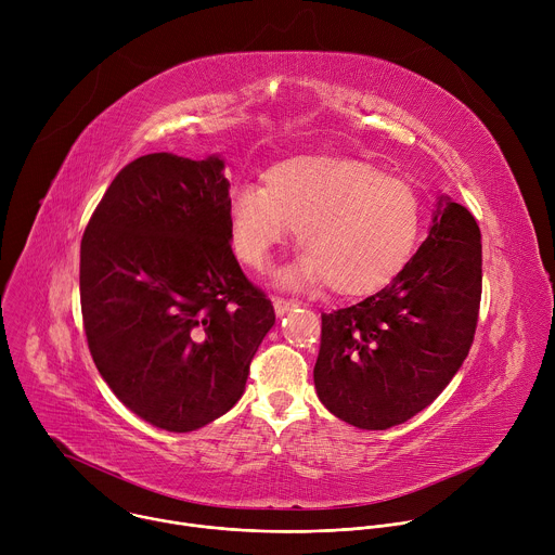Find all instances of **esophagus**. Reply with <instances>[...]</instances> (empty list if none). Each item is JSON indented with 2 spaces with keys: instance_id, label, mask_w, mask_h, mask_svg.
Listing matches in <instances>:
<instances>
[{
  "instance_id": "obj_1",
  "label": "esophagus",
  "mask_w": 555,
  "mask_h": 555,
  "mask_svg": "<svg viewBox=\"0 0 555 555\" xmlns=\"http://www.w3.org/2000/svg\"><path fill=\"white\" fill-rule=\"evenodd\" d=\"M272 305H274V311L276 315H285L289 309L296 307V300H289V298H281V296H274L272 298Z\"/></svg>"
}]
</instances>
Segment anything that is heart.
<instances>
[{"label": "heart", "mask_w": 555, "mask_h": 555, "mask_svg": "<svg viewBox=\"0 0 555 555\" xmlns=\"http://www.w3.org/2000/svg\"><path fill=\"white\" fill-rule=\"evenodd\" d=\"M422 221V199L409 182L338 155L294 157L266 176V189L242 184L228 199L230 240L242 263L263 270L298 230L305 255L279 283L325 281L340 296L373 294L398 276Z\"/></svg>", "instance_id": "heart-1"}]
</instances>
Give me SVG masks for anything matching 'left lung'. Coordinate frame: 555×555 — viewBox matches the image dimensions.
Segmentation results:
<instances>
[{
	"label": "left lung",
	"mask_w": 555,
	"mask_h": 555,
	"mask_svg": "<svg viewBox=\"0 0 555 555\" xmlns=\"http://www.w3.org/2000/svg\"><path fill=\"white\" fill-rule=\"evenodd\" d=\"M481 230L439 197L428 240L377 294L323 313L319 400L362 430L409 422L461 369L479 321Z\"/></svg>",
	"instance_id": "8db88e82"
}]
</instances>
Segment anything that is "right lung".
<instances>
[{"mask_svg":"<svg viewBox=\"0 0 555 555\" xmlns=\"http://www.w3.org/2000/svg\"><path fill=\"white\" fill-rule=\"evenodd\" d=\"M223 160L149 153L109 184L81 242V311L116 398L169 433L244 395L274 307L230 248Z\"/></svg>","mask_w":555,"mask_h":555,"instance_id":"obj_1","label":"right lung"}]
</instances>
